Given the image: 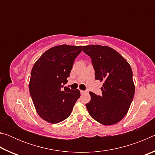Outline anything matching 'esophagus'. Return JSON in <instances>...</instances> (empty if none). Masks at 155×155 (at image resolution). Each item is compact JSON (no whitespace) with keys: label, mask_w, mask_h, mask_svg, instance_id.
<instances>
[{"label":"esophagus","mask_w":155,"mask_h":155,"mask_svg":"<svg viewBox=\"0 0 155 155\" xmlns=\"http://www.w3.org/2000/svg\"><path fill=\"white\" fill-rule=\"evenodd\" d=\"M80 92H81V94H85L86 91H83V90H80Z\"/></svg>","instance_id":"esophagus-1"}]
</instances>
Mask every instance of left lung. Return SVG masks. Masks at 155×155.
<instances>
[{"mask_svg":"<svg viewBox=\"0 0 155 155\" xmlns=\"http://www.w3.org/2000/svg\"><path fill=\"white\" fill-rule=\"evenodd\" d=\"M83 51L91 59L95 78L103 82L101 96L90 92L91 100L86 104L89 114L103 125L116 124L127 114L134 97L130 65L111 47L85 46Z\"/></svg>","mask_w":155,"mask_h":155,"instance_id":"1","label":"left lung"}]
</instances>
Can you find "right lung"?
<instances>
[{"label":"right lung","instance_id":"obj_1","mask_svg":"<svg viewBox=\"0 0 155 155\" xmlns=\"http://www.w3.org/2000/svg\"><path fill=\"white\" fill-rule=\"evenodd\" d=\"M83 46L66 44L48 49L35 63L31 72L28 87L38 115L52 124L70 116L81 96L78 90L62 87L68 82L74 59Z\"/></svg>","mask_w":155,"mask_h":155}]
</instances>
